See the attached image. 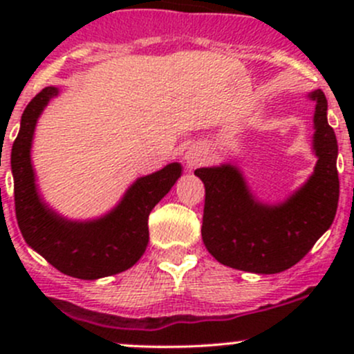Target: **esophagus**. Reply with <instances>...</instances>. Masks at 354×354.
Listing matches in <instances>:
<instances>
[{
    "label": "esophagus",
    "instance_id": "esophagus-1",
    "mask_svg": "<svg viewBox=\"0 0 354 354\" xmlns=\"http://www.w3.org/2000/svg\"><path fill=\"white\" fill-rule=\"evenodd\" d=\"M185 160H186V165L188 166H198V165H203L206 160V148L205 146H191V148L186 151L185 154Z\"/></svg>",
    "mask_w": 354,
    "mask_h": 354
}]
</instances>
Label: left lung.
I'll return each mask as SVG.
<instances>
[{
	"label": "left lung",
	"instance_id": "obj_1",
	"mask_svg": "<svg viewBox=\"0 0 354 354\" xmlns=\"http://www.w3.org/2000/svg\"><path fill=\"white\" fill-rule=\"evenodd\" d=\"M316 101L315 174L290 200L278 206L256 203L245 180L230 165L194 171L205 183L203 241L221 265L259 274L281 273L308 254L333 225L339 200L336 169L338 143L328 124V101L321 89Z\"/></svg>",
	"mask_w": 354,
	"mask_h": 354
}]
</instances>
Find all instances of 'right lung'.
<instances>
[{"label":"right lung","mask_w":354,"mask_h":354,"mask_svg":"<svg viewBox=\"0 0 354 354\" xmlns=\"http://www.w3.org/2000/svg\"><path fill=\"white\" fill-rule=\"evenodd\" d=\"M56 95L58 89L48 86L28 103L11 149L18 226L24 241L61 273L80 279L121 273L143 256L149 239V213L181 176V166L171 163L136 180L104 218L88 223L59 218L39 200L30 160L36 120Z\"/></svg>","instance_id":"add662e5"}]
</instances>
